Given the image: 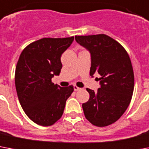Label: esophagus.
<instances>
[{
	"mask_svg": "<svg viewBox=\"0 0 149 149\" xmlns=\"http://www.w3.org/2000/svg\"><path fill=\"white\" fill-rule=\"evenodd\" d=\"M81 89V88H78L77 85H74V91H79Z\"/></svg>",
	"mask_w": 149,
	"mask_h": 149,
	"instance_id": "esophagus-1",
	"label": "esophagus"
}]
</instances>
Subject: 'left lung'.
Here are the masks:
<instances>
[{
  "mask_svg": "<svg viewBox=\"0 0 149 149\" xmlns=\"http://www.w3.org/2000/svg\"><path fill=\"white\" fill-rule=\"evenodd\" d=\"M76 41L91 53L90 75L98 73L97 92L87 88L90 97L82 104L88 121L97 127L115 123L130 104L134 72L130 58L121 44L106 34L75 36Z\"/></svg>",
  "mask_w": 149,
  "mask_h": 149,
  "instance_id": "8db88e82",
  "label": "left lung"
}]
</instances>
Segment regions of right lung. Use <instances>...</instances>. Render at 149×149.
Masks as SVG:
<instances>
[{"mask_svg": "<svg viewBox=\"0 0 149 149\" xmlns=\"http://www.w3.org/2000/svg\"><path fill=\"white\" fill-rule=\"evenodd\" d=\"M74 41L44 38L22 51L15 70V86L21 107L27 117L41 126L54 125L62 116L73 85L61 88L52 81L62 68L61 54Z\"/></svg>", "mask_w": 149, "mask_h": 149, "instance_id": "1", "label": "right lung"}]
</instances>
